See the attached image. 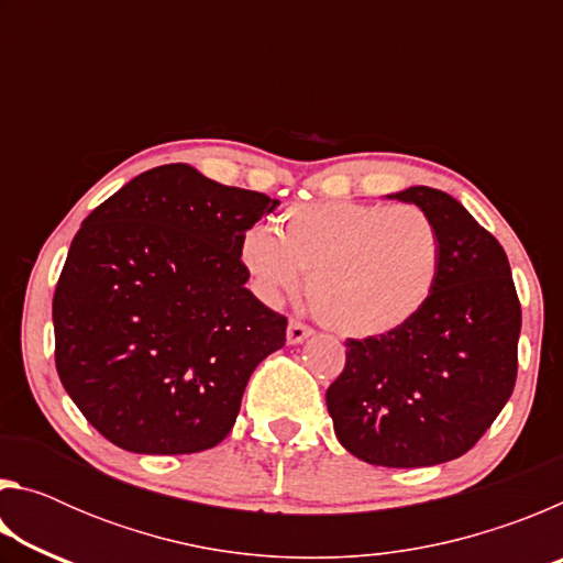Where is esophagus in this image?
I'll list each match as a JSON object with an SVG mask.
<instances>
[{
  "label": "esophagus",
  "instance_id": "1",
  "mask_svg": "<svg viewBox=\"0 0 563 563\" xmlns=\"http://www.w3.org/2000/svg\"><path fill=\"white\" fill-rule=\"evenodd\" d=\"M312 335V330L305 325L300 320H290L288 322V342L290 345H300L302 340H308Z\"/></svg>",
  "mask_w": 563,
  "mask_h": 563
}]
</instances>
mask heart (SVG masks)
Masks as SVG:
<instances>
[{"label": "heart", "instance_id": "1", "mask_svg": "<svg viewBox=\"0 0 563 563\" xmlns=\"http://www.w3.org/2000/svg\"><path fill=\"white\" fill-rule=\"evenodd\" d=\"M241 258L268 300L295 295L308 275L310 308L345 338L407 325L430 300L440 238L422 208L357 201L298 203L253 228Z\"/></svg>", "mask_w": 563, "mask_h": 563}]
</instances>
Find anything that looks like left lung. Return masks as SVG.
Masks as SVG:
<instances>
[{
    "mask_svg": "<svg viewBox=\"0 0 563 563\" xmlns=\"http://www.w3.org/2000/svg\"><path fill=\"white\" fill-rule=\"evenodd\" d=\"M430 216L440 271L430 300L395 332L347 340L328 387L340 444L375 466H432L479 442L517 383L521 305L497 238L444 190L389 196Z\"/></svg>",
    "mask_w": 563,
    "mask_h": 563,
    "instance_id": "left-lung-1",
    "label": "left lung"
}]
</instances>
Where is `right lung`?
I'll use <instances>...</instances> for the list:
<instances>
[{
	"instance_id": "obj_1",
	"label": "right lung",
	"mask_w": 563,
	"mask_h": 563,
	"mask_svg": "<svg viewBox=\"0 0 563 563\" xmlns=\"http://www.w3.org/2000/svg\"><path fill=\"white\" fill-rule=\"evenodd\" d=\"M280 201L188 164L151 168L87 216L56 283V373L121 450L194 454L233 430L253 369L285 345L245 288V231Z\"/></svg>"
}]
</instances>
